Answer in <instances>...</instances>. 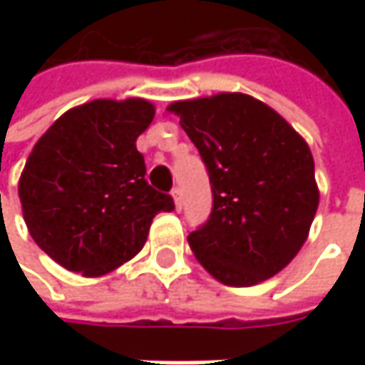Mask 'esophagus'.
Masks as SVG:
<instances>
[{
    "mask_svg": "<svg viewBox=\"0 0 365 365\" xmlns=\"http://www.w3.org/2000/svg\"><path fill=\"white\" fill-rule=\"evenodd\" d=\"M173 199H175L176 209L180 211V209H182V190H180V189H173Z\"/></svg>",
    "mask_w": 365,
    "mask_h": 365,
    "instance_id": "1",
    "label": "esophagus"
}]
</instances>
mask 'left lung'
Here are the masks:
<instances>
[{"label":"left lung","mask_w":365,"mask_h":365,"mask_svg":"<svg viewBox=\"0 0 365 365\" xmlns=\"http://www.w3.org/2000/svg\"><path fill=\"white\" fill-rule=\"evenodd\" d=\"M201 154L213 207L189 233L205 270L227 287H252L299 254L319 205L315 162L272 107L244 95L168 107Z\"/></svg>","instance_id":"left-lung-1"}]
</instances>
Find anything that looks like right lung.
<instances>
[{
  "mask_svg": "<svg viewBox=\"0 0 365 365\" xmlns=\"http://www.w3.org/2000/svg\"><path fill=\"white\" fill-rule=\"evenodd\" d=\"M154 120L144 99H97L54 121L28 156L20 201L34 242L71 272L101 276L146 244L152 219L173 211L152 189L135 140Z\"/></svg>",
  "mask_w": 365,
  "mask_h": 365,
  "instance_id": "right-lung-1",
  "label": "right lung"
}]
</instances>
